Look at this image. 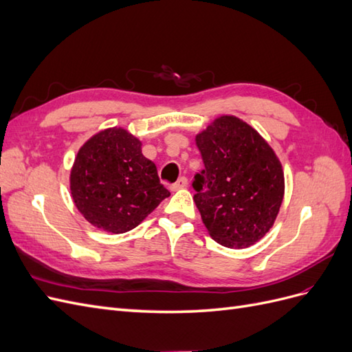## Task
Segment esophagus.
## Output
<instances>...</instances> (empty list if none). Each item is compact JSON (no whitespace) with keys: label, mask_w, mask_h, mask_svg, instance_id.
<instances>
[{"label":"esophagus","mask_w":352,"mask_h":352,"mask_svg":"<svg viewBox=\"0 0 352 352\" xmlns=\"http://www.w3.org/2000/svg\"><path fill=\"white\" fill-rule=\"evenodd\" d=\"M186 186H188V179L184 176V177H180L176 184H173L172 186H170V189H172V190H179V189H184Z\"/></svg>","instance_id":"esophagus-1"}]
</instances>
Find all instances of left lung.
I'll list each match as a JSON object with an SVG mask.
<instances>
[{"instance_id":"left-lung-1","label":"left lung","mask_w":352,"mask_h":352,"mask_svg":"<svg viewBox=\"0 0 352 352\" xmlns=\"http://www.w3.org/2000/svg\"><path fill=\"white\" fill-rule=\"evenodd\" d=\"M206 168L192 184L208 235L228 248L264 238L279 214L285 175L264 138L236 116L225 114L195 135Z\"/></svg>"}]
</instances>
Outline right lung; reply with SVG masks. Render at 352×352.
<instances>
[{"label":"right lung","mask_w":352,"mask_h":352,"mask_svg":"<svg viewBox=\"0 0 352 352\" xmlns=\"http://www.w3.org/2000/svg\"><path fill=\"white\" fill-rule=\"evenodd\" d=\"M70 194L85 220L104 232H129L170 195L142 142L124 127H107L79 148L70 170Z\"/></svg>","instance_id":"1"}]
</instances>
